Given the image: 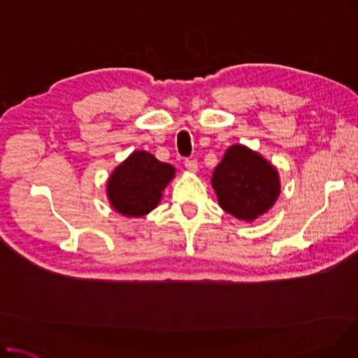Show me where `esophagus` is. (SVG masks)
I'll use <instances>...</instances> for the list:
<instances>
[{"instance_id":"obj_1","label":"esophagus","mask_w":358,"mask_h":358,"mask_svg":"<svg viewBox=\"0 0 358 358\" xmlns=\"http://www.w3.org/2000/svg\"><path fill=\"white\" fill-rule=\"evenodd\" d=\"M185 167H187L189 171H196L198 170V162L195 159L185 160Z\"/></svg>"}]
</instances>
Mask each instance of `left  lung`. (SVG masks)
<instances>
[{
	"label": "left lung",
	"instance_id": "obj_1",
	"mask_svg": "<svg viewBox=\"0 0 358 358\" xmlns=\"http://www.w3.org/2000/svg\"><path fill=\"white\" fill-rule=\"evenodd\" d=\"M220 207L239 220L252 222L267 213L280 194L278 170L245 145L229 147L211 178Z\"/></svg>",
	"mask_w": 358,
	"mask_h": 358
}]
</instances>
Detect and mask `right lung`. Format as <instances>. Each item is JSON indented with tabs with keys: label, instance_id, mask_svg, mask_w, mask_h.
Instances as JSON below:
<instances>
[{
	"label": "right lung",
	"instance_id": "right-lung-1",
	"mask_svg": "<svg viewBox=\"0 0 358 358\" xmlns=\"http://www.w3.org/2000/svg\"><path fill=\"white\" fill-rule=\"evenodd\" d=\"M176 169L147 151H134L120 163L107 182L111 207L127 217L145 216L159 206L163 191Z\"/></svg>",
	"mask_w": 358,
	"mask_h": 358
}]
</instances>
